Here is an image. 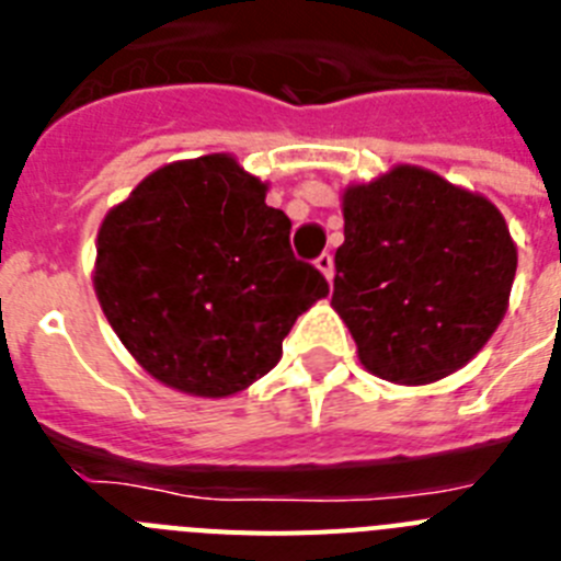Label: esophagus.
<instances>
[{"instance_id": "esophagus-1", "label": "esophagus", "mask_w": 561, "mask_h": 561, "mask_svg": "<svg viewBox=\"0 0 561 561\" xmlns=\"http://www.w3.org/2000/svg\"><path fill=\"white\" fill-rule=\"evenodd\" d=\"M314 264H317V270L323 272L325 280H331V277H334V255H331V252H323V255L317 257Z\"/></svg>"}]
</instances>
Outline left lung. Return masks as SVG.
<instances>
[{"label": "left lung", "mask_w": 561, "mask_h": 561, "mask_svg": "<svg viewBox=\"0 0 561 561\" xmlns=\"http://www.w3.org/2000/svg\"><path fill=\"white\" fill-rule=\"evenodd\" d=\"M345 241L331 306L359 362L396 385L463 368L497 331L517 247L503 213L415 165H396L342 193Z\"/></svg>", "instance_id": "8db88e82"}]
</instances>
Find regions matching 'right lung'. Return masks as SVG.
Masks as SVG:
<instances>
[{"mask_svg":"<svg viewBox=\"0 0 561 561\" xmlns=\"http://www.w3.org/2000/svg\"><path fill=\"white\" fill-rule=\"evenodd\" d=\"M291 221L230 153L148 173L98 230L95 295L162 385L225 399L270 374L284 336L329 295L291 255Z\"/></svg>","mask_w":561,"mask_h":561,"instance_id":"add662e5","label":"right lung"}]
</instances>
